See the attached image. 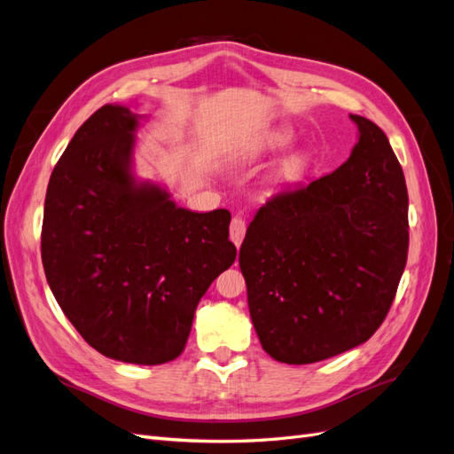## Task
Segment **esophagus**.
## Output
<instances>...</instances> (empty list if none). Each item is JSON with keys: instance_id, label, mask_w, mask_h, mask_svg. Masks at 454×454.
<instances>
[{"instance_id": "34e87169", "label": "esophagus", "mask_w": 454, "mask_h": 454, "mask_svg": "<svg viewBox=\"0 0 454 454\" xmlns=\"http://www.w3.org/2000/svg\"><path fill=\"white\" fill-rule=\"evenodd\" d=\"M244 235H246V223H244V219L239 217V215H235V217H232V222H231V227H229V237H231L232 244L237 246V248H240V244H242V240H244Z\"/></svg>"}]
</instances>
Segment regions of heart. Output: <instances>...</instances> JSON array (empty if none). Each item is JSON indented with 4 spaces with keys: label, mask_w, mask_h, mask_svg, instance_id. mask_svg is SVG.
Here are the masks:
<instances>
[{
    "label": "heart",
    "mask_w": 454,
    "mask_h": 454,
    "mask_svg": "<svg viewBox=\"0 0 454 454\" xmlns=\"http://www.w3.org/2000/svg\"><path fill=\"white\" fill-rule=\"evenodd\" d=\"M294 140H295V132L290 127H282V129L263 134V138L257 142L255 149L261 151V153H269V151H280V149L290 145ZM305 170H307V157L303 153H294L290 157H286L278 164L277 170L272 172V184H277V185L294 184L305 174Z\"/></svg>",
    "instance_id": "obj_1"
}]
</instances>
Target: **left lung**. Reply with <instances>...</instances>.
Returning <instances> with one entry per match:
<instances>
[{"instance_id": "left-lung-1", "label": "left lung", "mask_w": 454, "mask_h": 454, "mask_svg": "<svg viewBox=\"0 0 454 454\" xmlns=\"http://www.w3.org/2000/svg\"><path fill=\"white\" fill-rule=\"evenodd\" d=\"M340 167L261 206L239 254L263 350L305 365L362 345L387 318L409 248L407 185L373 121Z\"/></svg>"}]
</instances>
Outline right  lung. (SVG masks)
I'll use <instances>...</instances> for the list:
<instances>
[{
	"label": "right lung",
	"mask_w": 454,
	"mask_h": 454,
	"mask_svg": "<svg viewBox=\"0 0 454 454\" xmlns=\"http://www.w3.org/2000/svg\"><path fill=\"white\" fill-rule=\"evenodd\" d=\"M144 117L106 104L54 167L41 259L66 318L112 360L159 365L184 352L200 297L237 259L229 210L180 208L134 176Z\"/></svg>",
	"instance_id": "1"
}]
</instances>
